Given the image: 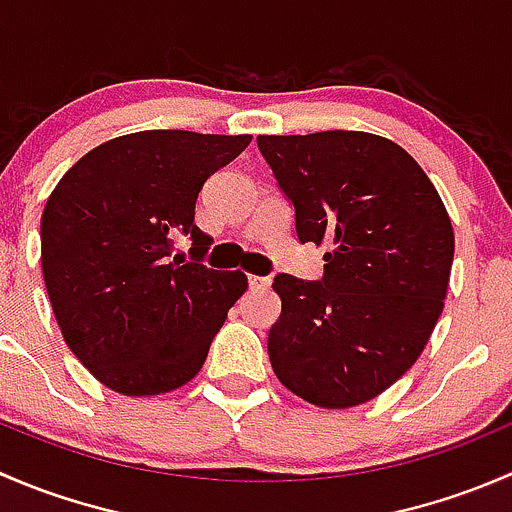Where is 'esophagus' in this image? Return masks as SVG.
<instances>
[{"label": "esophagus", "mask_w": 512, "mask_h": 512, "mask_svg": "<svg viewBox=\"0 0 512 512\" xmlns=\"http://www.w3.org/2000/svg\"><path fill=\"white\" fill-rule=\"evenodd\" d=\"M252 289H262V287H270V277H260V275H250L247 277Z\"/></svg>", "instance_id": "34e87169"}]
</instances>
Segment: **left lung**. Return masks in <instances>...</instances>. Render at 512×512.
<instances>
[{
	"mask_svg": "<svg viewBox=\"0 0 512 512\" xmlns=\"http://www.w3.org/2000/svg\"><path fill=\"white\" fill-rule=\"evenodd\" d=\"M294 205L299 242H327L319 282L277 275L267 352L277 379L322 409L371 401L406 374L443 312L453 225L401 146L364 131L257 136Z\"/></svg>",
	"mask_w": 512,
	"mask_h": 512,
	"instance_id": "left-lung-1",
	"label": "left lung"
}]
</instances>
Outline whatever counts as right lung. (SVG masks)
Segmentation results:
<instances>
[{"instance_id":"add662e5","label":"right lung","mask_w":512,"mask_h":512,"mask_svg":"<svg viewBox=\"0 0 512 512\" xmlns=\"http://www.w3.org/2000/svg\"><path fill=\"white\" fill-rule=\"evenodd\" d=\"M250 141L128 133L71 165L46 200L41 270L51 309L71 352L108 389L168 394L203 369L247 277L200 262L213 237L195 225V200ZM183 234L193 263L172 255Z\"/></svg>"}]
</instances>
